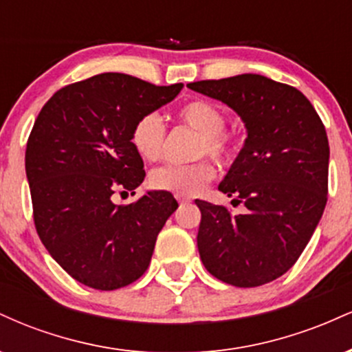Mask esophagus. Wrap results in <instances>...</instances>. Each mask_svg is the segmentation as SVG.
Masks as SVG:
<instances>
[{"instance_id":"esophagus-1","label":"esophagus","mask_w":352,"mask_h":352,"mask_svg":"<svg viewBox=\"0 0 352 352\" xmlns=\"http://www.w3.org/2000/svg\"><path fill=\"white\" fill-rule=\"evenodd\" d=\"M177 200H179L180 205H187L192 201V199H188V197H184V195H177Z\"/></svg>"}]
</instances>
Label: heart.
<instances>
[{
  "mask_svg": "<svg viewBox=\"0 0 352 352\" xmlns=\"http://www.w3.org/2000/svg\"><path fill=\"white\" fill-rule=\"evenodd\" d=\"M175 119L199 132L195 157L210 155L220 164H230L240 152V139L225 129L227 116L217 104L205 99L184 102L175 111ZM167 131L157 116L140 117L131 131V144L134 151L147 162L162 159ZM215 165L208 159H200L187 165H165L151 173L153 188L172 192L175 195H197L215 179Z\"/></svg>",
  "mask_w": 352,
  "mask_h": 352,
  "instance_id": "1",
  "label": "heart"
}]
</instances>
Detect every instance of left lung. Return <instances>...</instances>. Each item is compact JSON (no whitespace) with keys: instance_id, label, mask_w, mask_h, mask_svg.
Segmentation results:
<instances>
[{"instance_id":"obj_1","label":"left lung","mask_w":352,"mask_h":352,"mask_svg":"<svg viewBox=\"0 0 352 352\" xmlns=\"http://www.w3.org/2000/svg\"><path fill=\"white\" fill-rule=\"evenodd\" d=\"M187 87L230 106L246 125L243 148L218 190L245 215L195 200L205 268L238 288L270 283L296 263L328 201L329 144L313 104L296 87L260 74Z\"/></svg>"}]
</instances>
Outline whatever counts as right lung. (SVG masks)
I'll return each mask as SVG.
<instances>
[{"instance_id": "right-lung-1", "label": "right lung", "mask_w": 352, "mask_h": 352, "mask_svg": "<svg viewBox=\"0 0 352 352\" xmlns=\"http://www.w3.org/2000/svg\"><path fill=\"white\" fill-rule=\"evenodd\" d=\"M182 87L104 72L59 89L34 120L26 177L36 232L60 268L89 288L112 292L139 280L179 207L164 190L129 205L112 195L134 192L145 177L131 144L134 124Z\"/></svg>"}]
</instances>
